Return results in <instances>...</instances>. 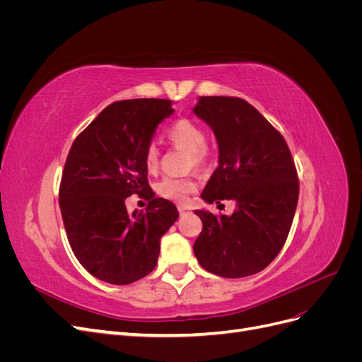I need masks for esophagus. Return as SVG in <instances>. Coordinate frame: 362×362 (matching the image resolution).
<instances>
[{
	"label": "esophagus",
	"mask_w": 362,
	"mask_h": 362,
	"mask_svg": "<svg viewBox=\"0 0 362 362\" xmlns=\"http://www.w3.org/2000/svg\"><path fill=\"white\" fill-rule=\"evenodd\" d=\"M178 211H180V214L182 216V214H187V213H190V211H192V208H190V206H187V205H178Z\"/></svg>",
	"instance_id": "obj_1"
}]
</instances>
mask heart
<instances>
[{"instance_id":"obj_1","label":"heart","mask_w":362,"mask_h":362,"mask_svg":"<svg viewBox=\"0 0 362 362\" xmlns=\"http://www.w3.org/2000/svg\"><path fill=\"white\" fill-rule=\"evenodd\" d=\"M168 137L175 145L184 148L190 152L192 163L194 166H201L205 163L208 151H206V134L204 128L193 122L190 119H180L168 128ZM158 148L151 144L145 149V166L149 172H154L158 168ZM196 190V184L192 178H180V177H164L157 184V193L163 198L185 202L189 196Z\"/></svg>"}]
</instances>
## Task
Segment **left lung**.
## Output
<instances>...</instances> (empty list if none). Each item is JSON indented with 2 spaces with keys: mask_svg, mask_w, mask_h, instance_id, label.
<instances>
[{
  "mask_svg": "<svg viewBox=\"0 0 362 362\" xmlns=\"http://www.w3.org/2000/svg\"><path fill=\"white\" fill-rule=\"evenodd\" d=\"M193 113L211 127L218 145V166L201 198L237 204L231 216L194 211L202 231L193 252L214 275H255L276 258L293 223L299 181L291 152L279 131L242 98L201 96Z\"/></svg>",
  "mask_w": 362,
  "mask_h": 362,
  "instance_id": "left-lung-1",
  "label": "left lung"
}]
</instances>
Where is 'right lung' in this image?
I'll return each mask as SVG.
<instances>
[{
    "instance_id": "1",
    "label": "right lung",
    "mask_w": 362,
    "mask_h": 362,
    "mask_svg": "<svg viewBox=\"0 0 362 362\" xmlns=\"http://www.w3.org/2000/svg\"><path fill=\"white\" fill-rule=\"evenodd\" d=\"M172 113L169 100L117 101L74 140L60 211L74 255L98 279L127 286L149 275L161 237L180 216L170 201L152 198L144 160L158 124ZM133 192L150 199L146 214L126 211Z\"/></svg>"
}]
</instances>
